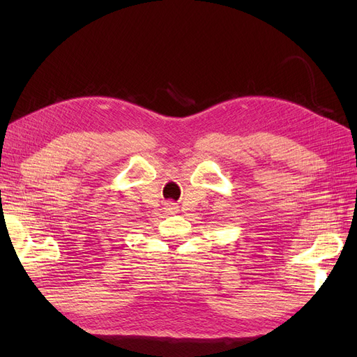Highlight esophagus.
Wrapping results in <instances>:
<instances>
[{
    "label": "esophagus",
    "mask_w": 357,
    "mask_h": 357,
    "mask_svg": "<svg viewBox=\"0 0 357 357\" xmlns=\"http://www.w3.org/2000/svg\"><path fill=\"white\" fill-rule=\"evenodd\" d=\"M166 210H167L169 213L175 214V213L178 211V207H176V205H175L174 202H167V204H166Z\"/></svg>",
    "instance_id": "esophagus-1"
}]
</instances>
